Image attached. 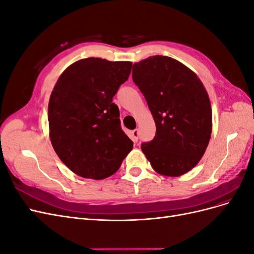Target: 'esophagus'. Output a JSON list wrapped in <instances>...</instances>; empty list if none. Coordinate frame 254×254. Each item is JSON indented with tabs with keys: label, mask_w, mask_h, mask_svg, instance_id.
I'll use <instances>...</instances> for the list:
<instances>
[{
	"label": "esophagus",
	"mask_w": 254,
	"mask_h": 254,
	"mask_svg": "<svg viewBox=\"0 0 254 254\" xmlns=\"http://www.w3.org/2000/svg\"><path fill=\"white\" fill-rule=\"evenodd\" d=\"M131 135H132L133 141H136L137 137H139V130H137V129L132 130V131H131Z\"/></svg>",
	"instance_id": "34e87169"
}]
</instances>
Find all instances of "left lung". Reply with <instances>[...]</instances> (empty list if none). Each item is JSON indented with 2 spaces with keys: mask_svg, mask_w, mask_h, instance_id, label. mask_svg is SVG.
Here are the masks:
<instances>
[{
  "mask_svg": "<svg viewBox=\"0 0 254 254\" xmlns=\"http://www.w3.org/2000/svg\"><path fill=\"white\" fill-rule=\"evenodd\" d=\"M156 124V135L142 151L158 174L179 177L194 168L209 145L212 108L198 76L167 56L148 57L132 66Z\"/></svg>",
  "mask_w": 254,
  "mask_h": 254,
  "instance_id": "8db88e82",
  "label": "left lung"
}]
</instances>
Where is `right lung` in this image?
<instances>
[{
	"label": "right lung",
	"instance_id": "add662e5",
	"mask_svg": "<svg viewBox=\"0 0 254 254\" xmlns=\"http://www.w3.org/2000/svg\"><path fill=\"white\" fill-rule=\"evenodd\" d=\"M131 65L129 61L80 59L65 68L52 91L51 143L59 159L82 178L110 177L133 147L112 103Z\"/></svg>",
	"mask_w": 254,
	"mask_h": 254
}]
</instances>
